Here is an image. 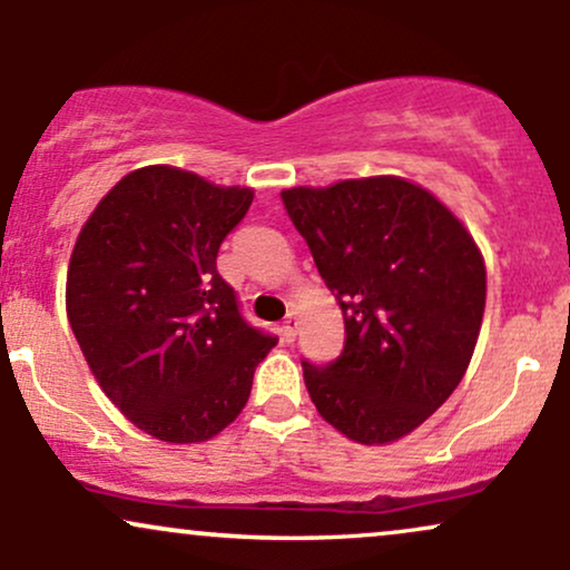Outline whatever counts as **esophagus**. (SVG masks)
<instances>
[{"label":"esophagus","mask_w":570,"mask_h":570,"mask_svg":"<svg viewBox=\"0 0 570 570\" xmlns=\"http://www.w3.org/2000/svg\"><path fill=\"white\" fill-rule=\"evenodd\" d=\"M294 337H297V316H294V313H286L284 324H281V340H284V343H292Z\"/></svg>","instance_id":"obj_1"}]
</instances>
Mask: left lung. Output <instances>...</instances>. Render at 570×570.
Returning <instances> with one entry per match:
<instances>
[{"label": "left lung", "instance_id": "8db88e82", "mask_svg": "<svg viewBox=\"0 0 570 570\" xmlns=\"http://www.w3.org/2000/svg\"><path fill=\"white\" fill-rule=\"evenodd\" d=\"M345 318L330 364L303 358L326 423L362 444L421 426L466 372L485 313L472 235L426 189L396 179L281 193Z\"/></svg>", "mask_w": 570, "mask_h": 570}]
</instances>
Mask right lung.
<instances>
[{
  "label": "right lung",
  "mask_w": 570,
  "mask_h": 570,
  "mask_svg": "<svg viewBox=\"0 0 570 570\" xmlns=\"http://www.w3.org/2000/svg\"><path fill=\"white\" fill-rule=\"evenodd\" d=\"M254 193L168 166L128 174L85 222L67 313L104 394L163 442H203L238 417L278 343L219 276L222 240Z\"/></svg>",
  "instance_id": "add662e5"
}]
</instances>
